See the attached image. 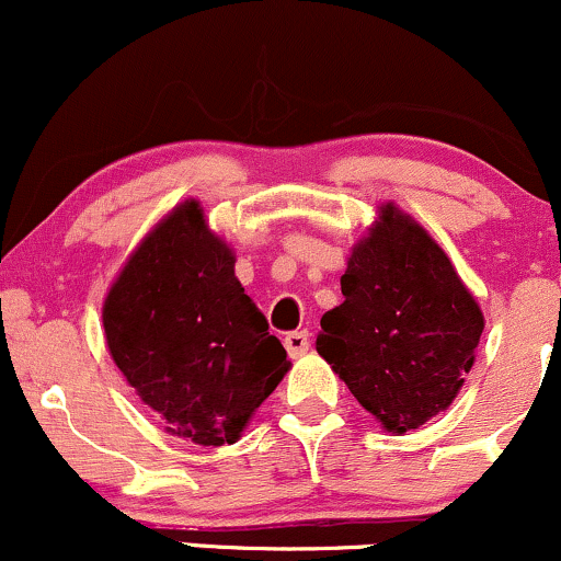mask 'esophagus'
<instances>
[{
  "label": "esophagus",
  "instance_id": "1",
  "mask_svg": "<svg viewBox=\"0 0 561 561\" xmlns=\"http://www.w3.org/2000/svg\"><path fill=\"white\" fill-rule=\"evenodd\" d=\"M285 347H287V353L293 355V357L306 355L308 350H310V336H308V332H289V334L285 336Z\"/></svg>",
  "mask_w": 561,
  "mask_h": 561
}]
</instances>
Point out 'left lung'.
Listing matches in <instances>:
<instances>
[{
    "instance_id": "obj_1",
    "label": "left lung",
    "mask_w": 561,
    "mask_h": 561,
    "mask_svg": "<svg viewBox=\"0 0 561 561\" xmlns=\"http://www.w3.org/2000/svg\"><path fill=\"white\" fill-rule=\"evenodd\" d=\"M342 295L316 350L355 400L397 434L447 410L473 368L483 313L426 229L381 208L350 255Z\"/></svg>"
}]
</instances>
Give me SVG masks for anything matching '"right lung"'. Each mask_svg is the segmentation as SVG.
<instances>
[{
	"label": "right lung",
	"instance_id": "right-lung-1",
	"mask_svg": "<svg viewBox=\"0 0 561 561\" xmlns=\"http://www.w3.org/2000/svg\"><path fill=\"white\" fill-rule=\"evenodd\" d=\"M104 332L117 368L167 431L204 447L232 444L289 368L195 201L130 255L104 302Z\"/></svg>",
	"mask_w": 561,
	"mask_h": 561
}]
</instances>
